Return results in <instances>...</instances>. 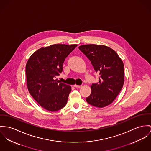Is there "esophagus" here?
<instances>
[{"instance_id":"1","label":"esophagus","mask_w":151,"mask_h":151,"mask_svg":"<svg viewBox=\"0 0 151 151\" xmlns=\"http://www.w3.org/2000/svg\"><path fill=\"white\" fill-rule=\"evenodd\" d=\"M73 86H74V87H75V88H80V87H81V85H76V84L74 85Z\"/></svg>"}]
</instances>
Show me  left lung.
I'll return each instance as SVG.
<instances>
[{
  "mask_svg": "<svg viewBox=\"0 0 151 151\" xmlns=\"http://www.w3.org/2000/svg\"><path fill=\"white\" fill-rule=\"evenodd\" d=\"M79 49L88 58L99 74V82L91 86V93L86 98L88 104L101 108L111 104L124 83V65L116 52L101 45H83Z\"/></svg>",
  "mask_w": 151,
  "mask_h": 151,
  "instance_id": "obj_1",
  "label": "left lung"
}]
</instances>
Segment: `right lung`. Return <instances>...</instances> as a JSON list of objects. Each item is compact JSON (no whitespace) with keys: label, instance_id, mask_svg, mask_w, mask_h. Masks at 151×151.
<instances>
[{"label":"right lung","instance_id":"right-lung-1","mask_svg":"<svg viewBox=\"0 0 151 151\" xmlns=\"http://www.w3.org/2000/svg\"><path fill=\"white\" fill-rule=\"evenodd\" d=\"M76 47V44H55L41 47L26 63L28 90L37 102L48 111L59 110L67 103L71 87L56 78L63 71L65 59Z\"/></svg>","mask_w":151,"mask_h":151}]
</instances>
